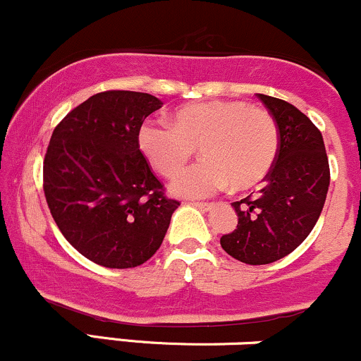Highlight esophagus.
Segmentation results:
<instances>
[{"label": "esophagus", "mask_w": 361, "mask_h": 361, "mask_svg": "<svg viewBox=\"0 0 361 361\" xmlns=\"http://www.w3.org/2000/svg\"><path fill=\"white\" fill-rule=\"evenodd\" d=\"M190 204H192L193 207H197V209H200V210H210L212 209V204H204V202H190Z\"/></svg>", "instance_id": "esophagus-1"}]
</instances>
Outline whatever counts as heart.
I'll return each instance as SVG.
<instances>
[{
	"label": "heart",
	"mask_w": 361,
	"mask_h": 361,
	"mask_svg": "<svg viewBox=\"0 0 361 361\" xmlns=\"http://www.w3.org/2000/svg\"><path fill=\"white\" fill-rule=\"evenodd\" d=\"M137 147L161 176L175 178L198 147L202 159L171 185L178 197L205 198L231 183L258 185L279 154V127L270 111L241 100L188 103L173 111L171 126L144 122Z\"/></svg>",
	"instance_id": "b5f03b06"
}]
</instances>
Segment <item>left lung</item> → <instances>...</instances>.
Segmentation results:
<instances>
[{
  "label": "left lung",
  "instance_id": "left-lung-1",
  "mask_svg": "<svg viewBox=\"0 0 361 361\" xmlns=\"http://www.w3.org/2000/svg\"><path fill=\"white\" fill-rule=\"evenodd\" d=\"M279 127V154L258 195L234 202L238 227L222 250L246 264H268L300 246L316 226L329 188L324 140L307 115L280 98L258 94Z\"/></svg>",
  "mask_w": 361,
  "mask_h": 361
}]
</instances>
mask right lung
<instances>
[{"instance_id": "right-lung-1", "label": "right lung", "mask_w": 361, "mask_h": 361, "mask_svg": "<svg viewBox=\"0 0 361 361\" xmlns=\"http://www.w3.org/2000/svg\"><path fill=\"white\" fill-rule=\"evenodd\" d=\"M139 91H103L54 128L44 193L76 251L105 268H134L159 250L180 202L164 197L137 147L139 127L161 109Z\"/></svg>"}]
</instances>
